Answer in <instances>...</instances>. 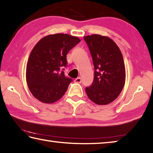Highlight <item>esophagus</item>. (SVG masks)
<instances>
[{"label": "esophagus", "instance_id": "1", "mask_svg": "<svg viewBox=\"0 0 153 153\" xmlns=\"http://www.w3.org/2000/svg\"><path fill=\"white\" fill-rule=\"evenodd\" d=\"M74 82H76V83H77V84H80V83L82 82V79H81V77H77V78L75 79Z\"/></svg>", "mask_w": 153, "mask_h": 153}]
</instances>
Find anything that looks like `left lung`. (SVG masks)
I'll return each instance as SVG.
<instances>
[{
    "mask_svg": "<svg viewBox=\"0 0 153 153\" xmlns=\"http://www.w3.org/2000/svg\"><path fill=\"white\" fill-rule=\"evenodd\" d=\"M84 38L89 47L95 69L92 84L86 88V92L96 104H109L118 97L125 84L122 53L116 43L107 36L93 34Z\"/></svg>",
    "mask_w": 153,
    "mask_h": 153,
    "instance_id": "obj_1",
    "label": "left lung"
}]
</instances>
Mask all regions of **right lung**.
Listing matches in <instances>:
<instances>
[{"label":"right lung","mask_w":153,"mask_h":153,"mask_svg":"<svg viewBox=\"0 0 153 153\" xmlns=\"http://www.w3.org/2000/svg\"><path fill=\"white\" fill-rule=\"evenodd\" d=\"M76 36L55 33L43 37L33 48L26 67V82L36 99L51 104L63 97L72 82L65 76L62 67L67 54L80 42Z\"/></svg>","instance_id":"1"}]
</instances>
